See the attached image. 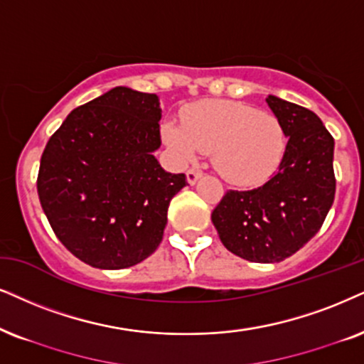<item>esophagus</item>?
<instances>
[{
	"mask_svg": "<svg viewBox=\"0 0 364 364\" xmlns=\"http://www.w3.org/2000/svg\"><path fill=\"white\" fill-rule=\"evenodd\" d=\"M200 178H201V171H200V169L191 168V169H188V171H186V179H188V183H190V185H195V183H196Z\"/></svg>",
	"mask_w": 364,
	"mask_h": 364,
	"instance_id": "esophagus-1",
	"label": "esophagus"
}]
</instances>
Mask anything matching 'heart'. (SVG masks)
<instances>
[{
  "mask_svg": "<svg viewBox=\"0 0 364 364\" xmlns=\"http://www.w3.org/2000/svg\"><path fill=\"white\" fill-rule=\"evenodd\" d=\"M181 122H166L163 139L181 159L203 151L225 181L259 186L277 171L287 132L272 112L233 100H205L183 110Z\"/></svg>",
  "mask_w": 364,
  "mask_h": 364,
  "instance_id": "1",
  "label": "heart"
}]
</instances>
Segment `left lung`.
I'll list each match as a JSON object with an SVG mask.
<instances>
[{
	"instance_id": "8db88e82",
	"label": "left lung",
	"mask_w": 364,
	"mask_h": 364,
	"mask_svg": "<svg viewBox=\"0 0 364 364\" xmlns=\"http://www.w3.org/2000/svg\"><path fill=\"white\" fill-rule=\"evenodd\" d=\"M282 121L287 149L264 186L228 190L211 213L220 240L250 262H280L302 248L323 227L334 201V137L314 112L269 95Z\"/></svg>"
}]
</instances>
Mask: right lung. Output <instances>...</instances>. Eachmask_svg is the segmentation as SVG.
I'll use <instances>...</instances> for the list:
<instances>
[{"label": "right lung", "instance_id": "1", "mask_svg": "<svg viewBox=\"0 0 364 364\" xmlns=\"http://www.w3.org/2000/svg\"><path fill=\"white\" fill-rule=\"evenodd\" d=\"M156 94L116 87L73 109L50 137L36 190L53 233L77 259L126 269L163 240L171 198L186 186L166 173Z\"/></svg>", "mask_w": 364, "mask_h": 364}]
</instances>
